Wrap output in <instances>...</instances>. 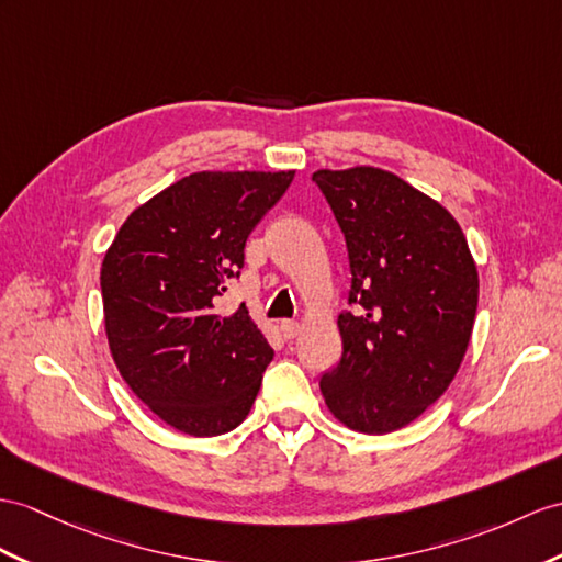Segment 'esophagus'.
Segmentation results:
<instances>
[{"instance_id": "1", "label": "esophagus", "mask_w": 562, "mask_h": 562, "mask_svg": "<svg viewBox=\"0 0 562 562\" xmlns=\"http://www.w3.org/2000/svg\"><path fill=\"white\" fill-rule=\"evenodd\" d=\"M279 328H281V336H283L285 340H291V338L297 336L300 324H297V322H291V319H283V322L279 324Z\"/></svg>"}]
</instances>
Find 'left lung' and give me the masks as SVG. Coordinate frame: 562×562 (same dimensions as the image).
I'll return each instance as SVG.
<instances>
[{
    "mask_svg": "<svg viewBox=\"0 0 562 562\" xmlns=\"http://www.w3.org/2000/svg\"><path fill=\"white\" fill-rule=\"evenodd\" d=\"M344 231L350 291L338 314L344 352L322 374L346 427L389 434L417 419L458 374L479 277L453 216L403 178L374 167L314 171Z\"/></svg>",
    "mask_w": 562,
    "mask_h": 562,
    "instance_id": "obj_1",
    "label": "left lung"
}]
</instances>
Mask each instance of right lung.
<instances>
[{"label":"right lung","instance_id":"right-lung-1","mask_svg":"<svg viewBox=\"0 0 562 562\" xmlns=\"http://www.w3.org/2000/svg\"><path fill=\"white\" fill-rule=\"evenodd\" d=\"M295 171H200L135 210L102 262L109 350L131 391L190 436L248 417L273 358L248 307L218 317L245 243Z\"/></svg>","mask_w":562,"mask_h":562}]
</instances>
